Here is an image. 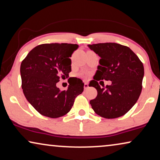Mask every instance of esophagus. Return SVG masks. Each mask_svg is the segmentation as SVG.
Returning a JSON list of instances; mask_svg holds the SVG:
<instances>
[{
  "instance_id": "34e87169",
  "label": "esophagus",
  "mask_w": 160,
  "mask_h": 160,
  "mask_svg": "<svg viewBox=\"0 0 160 160\" xmlns=\"http://www.w3.org/2000/svg\"><path fill=\"white\" fill-rule=\"evenodd\" d=\"M89 88V85H88V82H85V85H84V89H88V88Z\"/></svg>"
}]
</instances>
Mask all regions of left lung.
<instances>
[{
	"instance_id": "obj_1",
	"label": "left lung",
	"mask_w": 160,
	"mask_h": 160,
	"mask_svg": "<svg viewBox=\"0 0 160 160\" xmlns=\"http://www.w3.org/2000/svg\"><path fill=\"white\" fill-rule=\"evenodd\" d=\"M88 47L101 57L96 77L89 84L98 92L96 98L90 101L92 108L106 118L123 116L141 94L144 74L142 62L129 47L116 43L89 44ZM102 79L111 80L112 84L101 88L97 81Z\"/></svg>"
}]
</instances>
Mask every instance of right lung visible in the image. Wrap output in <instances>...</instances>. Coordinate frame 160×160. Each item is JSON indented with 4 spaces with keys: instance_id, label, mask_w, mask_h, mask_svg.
<instances>
[{
    "instance_id": "1",
    "label": "right lung",
    "mask_w": 160,
    "mask_h": 160,
    "mask_svg": "<svg viewBox=\"0 0 160 160\" xmlns=\"http://www.w3.org/2000/svg\"><path fill=\"white\" fill-rule=\"evenodd\" d=\"M78 44L54 43L38 45L21 64L23 94L40 114L49 118L65 116L72 108L75 98L83 92L84 83L78 78L68 90L56 86L60 78L71 72V57Z\"/></svg>"
}]
</instances>
